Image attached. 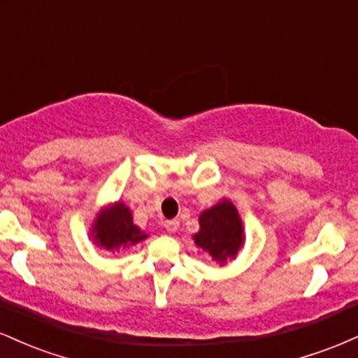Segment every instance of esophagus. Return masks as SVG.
Returning <instances> with one entry per match:
<instances>
[{
    "mask_svg": "<svg viewBox=\"0 0 358 358\" xmlns=\"http://www.w3.org/2000/svg\"><path fill=\"white\" fill-rule=\"evenodd\" d=\"M178 225H180V222L176 220V219H173V220H165V222H163V227H165L168 232H175L176 229H178Z\"/></svg>",
    "mask_w": 358,
    "mask_h": 358,
    "instance_id": "34e87169",
    "label": "esophagus"
}]
</instances>
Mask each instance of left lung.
<instances>
[{"label": "left lung", "mask_w": 358, "mask_h": 358, "mask_svg": "<svg viewBox=\"0 0 358 358\" xmlns=\"http://www.w3.org/2000/svg\"><path fill=\"white\" fill-rule=\"evenodd\" d=\"M195 244L219 262L234 257L244 242L242 222L236 207L227 200L217 203L200 215V232L196 234Z\"/></svg>", "instance_id": "1"}]
</instances>
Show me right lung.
I'll return each instance as SVG.
<instances>
[{
	"label": "right lung",
	"mask_w": 358,
	"mask_h": 358,
	"mask_svg": "<svg viewBox=\"0 0 358 358\" xmlns=\"http://www.w3.org/2000/svg\"><path fill=\"white\" fill-rule=\"evenodd\" d=\"M94 241L109 250H119L146 239V234L133 224L129 208L119 202L101 213L94 225Z\"/></svg>",
	"instance_id": "obj_1"
}]
</instances>
